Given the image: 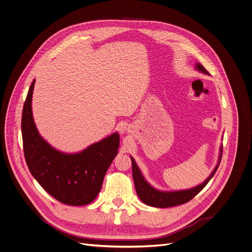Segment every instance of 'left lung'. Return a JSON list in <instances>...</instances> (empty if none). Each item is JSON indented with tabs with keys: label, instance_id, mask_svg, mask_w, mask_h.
<instances>
[{
	"label": "left lung",
	"instance_id": "obj_1",
	"mask_svg": "<svg viewBox=\"0 0 252 252\" xmlns=\"http://www.w3.org/2000/svg\"><path fill=\"white\" fill-rule=\"evenodd\" d=\"M196 69L199 70L200 72L209 75L210 73L205 69V67L197 63L196 64ZM221 152H222V146L220 147V157H219V162L217 166L215 167L214 171L211 173V175L200 185L188 189V190H180V191H159L154 189L152 186L148 184V182L144 179L143 175L141 174L139 168L137 167L134 159L130 156L131 159V164H132V177H133V182L135 186V191L139 197V199L148 206L155 207V208H170L178 205L185 204L192 200L199 192H201L205 186L209 183V181L213 178L215 175L218 167L220 165V159H221Z\"/></svg>",
	"mask_w": 252,
	"mask_h": 252
}]
</instances>
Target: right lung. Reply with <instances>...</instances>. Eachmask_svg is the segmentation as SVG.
Returning <instances> with one entry per match:
<instances>
[{"mask_svg": "<svg viewBox=\"0 0 252 252\" xmlns=\"http://www.w3.org/2000/svg\"><path fill=\"white\" fill-rule=\"evenodd\" d=\"M30 87L22 116L24 153L32 175L57 201L70 206L93 202L101 191L105 174L120 146L118 132L78 153H63L44 140L33 122Z\"/></svg>", "mask_w": 252, "mask_h": 252, "instance_id": "1", "label": "right lung"}]
</instances>
